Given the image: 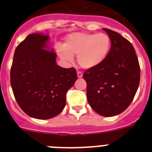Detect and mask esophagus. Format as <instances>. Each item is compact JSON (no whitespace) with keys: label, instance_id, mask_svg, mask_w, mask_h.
<instances>
[{"label":"esophagus","instance_id":"1","mask_svg":"<svg viewBox=\"0 0 152 152\" xmlns=\"http://www.w3.org/2000/svg\"><path fill=\"white\" fill-rule=\"evenodd\" d=\"M77 77L80 78V77H83V73L81 72H77Z\"/></svg>","mask_w":152,"mask_h":152}]
</instances>
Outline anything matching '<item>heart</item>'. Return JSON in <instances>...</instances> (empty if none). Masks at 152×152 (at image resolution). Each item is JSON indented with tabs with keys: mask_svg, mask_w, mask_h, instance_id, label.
Here are the masks:
<instances>
[{
	"mask_svg": "<svg viewBox=\"0 0 152 152\" xmlns=\"http://www.w3.org/2000/svg\"><path fill=\"white\" fill-rule=\"evenodd\" d=\"M111 49V39L106 33H75L68 35L64 47H56L59 58L66 63H72L77 55V63L84 69L99 66L105 61Z\"/></svg>",
	"mask_w": 152,
	"mask_h": 152,
	"instance_id": "1",
	"label": "heart"
}]
</instances>
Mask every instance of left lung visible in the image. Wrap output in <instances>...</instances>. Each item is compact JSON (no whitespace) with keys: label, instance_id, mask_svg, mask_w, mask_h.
Here are the masks:
<instances>
[{"label":"left lung","instance_id":"left-lung-1","mask_svg":"<svg viewBox=\"0 0 152 152\" xmlns=\"http://www.w3.org/2000/svg\"><path fill=\"white\" fill-rule=\"evenodd\" d=\"M111 49L102 64L88 69L87 97L91 108L103 116L121 113L132 103L140 81V67L134 47L119 33L103 28Z\"/></svg>","mask_w":152,"mask_h":152}]
</instances>
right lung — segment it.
I'll return each mask as SVG.
<instances>
[{"label": "right lung", "mask_w": 152, "mask_h": 152, "mask_svg": "<svg viewBox=\"0 0 152 152\" xmlns=\"http://www.w3.org/2000/svg\"><path fill=\"white\" fill-rule=\"evenodd\" d=\"M49 36L28 35L14 52L10 84L18 105L30 117L53 118L64 110L66 94L77 80L74 68L56 64Z\"/></svg>", "instance_id": "1"}]
</instances>
